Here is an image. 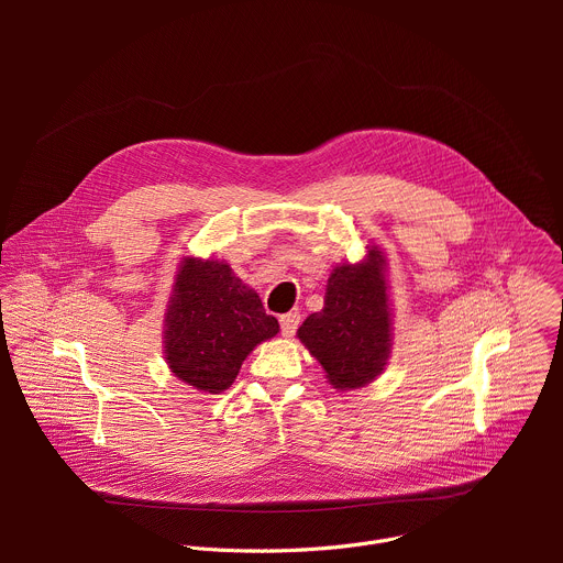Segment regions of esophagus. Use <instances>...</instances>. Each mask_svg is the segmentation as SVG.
<instances>
[{
  "mask_svg": "<svg viewBox=\"0 0 563 563\" xmlns=\"http://www.w3.org/2000/svg\"><path fill=\"white\" fill-rule=\"evenodd\" d=\"M300 325V313L298 311H289V313H283L280 316V332L285 339H291L296 334Z\"/></svg>",
  "mask_w": 563,
  "mask_h": 563,
  "instance_id": "34e87169",
  "label": "esophagus"
}]
</instances>
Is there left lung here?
<instances>
[{
  "mask_svg": "<svg viewBox=\"0 0 563 563\" xmlns=\"http://www.w3.org/2000/svg\"><path fill=\"white\" fill-rule=\"evenodd\" d=\"M298 339L341 391L363 387L385 369L391 309L378 247H367L361 263H343L330 274L325 305L305 318Z\"/></svg>",
  "mask_w": 563,
  "mask_h": 563,
  "instance_id": "1",
  "label": "left lung"
}]
</instances>
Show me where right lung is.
<instances>
[{
  "label": "right lung",
  "instance_id": "right-lung-1",
  "mask_svg": "<svg viewBox=\"0 0 563 563\" xmlns=\"http://www.w3.org/2000/svg\"><path fill=\"white\" fill-rule=\"evenodd\" d=\"M261 296L224 261L185 256L165 313V358L187 385L220 394L256 345L278 334Z\"/></svg>",
  "mask_w": 563,
  "mask_h": 563
}]
</instances>
